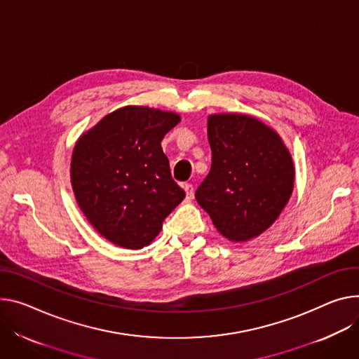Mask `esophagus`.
I'll return each mask as SVG.
<instances>
[{"label":"esophagus","mask_w":359,"mask_h":359,"mask_svg":"<svg viewBox=\"0 0 359 359\" xmlns=\"http://www.w3.org/2000/svg\"><path fill=\"white\" fill-rule=\"evenodd\" d=\"M183 189H184V191H186V201H191V199H193V194H194L193 184L186 183V184L183 186Z\"/></svg>","instance_id":"1"}]
</instances>
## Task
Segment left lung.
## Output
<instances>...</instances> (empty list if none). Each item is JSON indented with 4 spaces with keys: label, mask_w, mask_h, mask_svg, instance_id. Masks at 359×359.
<instances>
[{
    "label": "left lung",
    "mask_w": 359,
    "mask_h": 359,
    "mask_svg": "<svg viewBox=\"0 0 359 359\" xmlns=\"http://www.w3.org/2000/svg\"><path fill=\"white\" fill-rule=\"evenodd\" d=\"M210 172L196 201L232 242L264 233L286 206L295 182L287 147L273 128L246 114L208 118Z\"/></svg>",
    "instance_id": "1"
}]
</instances>
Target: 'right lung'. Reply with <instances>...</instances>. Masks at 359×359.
Returning <instances> with one entry per match:
<instances>
[{"label": "right lung", "mask_w": 359, "mask_h": 359, "mask_svg": "<svg viewBox=\"0 0 359 359\" xmlns=\"http://www.w3.org/2000/svg\"><path fill=\"white\" fill-rule=\"evenodd\" d=\"M179 121L172 111L126 106L77 140L70 169L74 196L91 226L111 243L126 249L150 245L184 199L160 144Z\"/></svg>", "instance_id": "obj_1"}]
</instances>
